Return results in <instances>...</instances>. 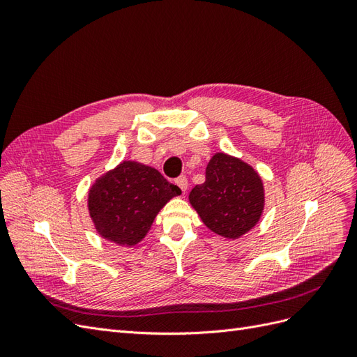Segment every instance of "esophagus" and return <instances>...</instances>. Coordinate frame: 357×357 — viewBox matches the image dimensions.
Returning a JSON list of instances; mask_svg holds the SVG:
<instances>
[{
  "label": "esophagus",
  "mask_w": 357,
  "mask_h": 357,
  "mask_svg": "<svg viewBox=\"0 0 357 357\" xmlns=\"http://www.w3.org/2000/svg\"><path fill=\"white\" fill-rule=\"evenodd\" d=\"M176 185L181 189V192H186L189 183H188V178L185 176H180V177L176 178Z\"/></svg>",
  "instance_id": "34e87169"
}]
</instances>
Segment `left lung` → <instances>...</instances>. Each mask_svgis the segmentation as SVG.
I'll return each instance as SVG.
<instances>
[{
	"instance_id": "left-lung-1",
	"label": "left lung",
	"mask_w": 357,
	"mask_h": 357,
	"mask_svg": "<svg viewBox=\"0 0 357 357\" xmlns=\"http://www.w3.org/2000/svg\"><path fill=\"white\" fill-rule=\"evenodd\" d=\"M189 199L207 228L225 238H236L261 218L262 180L243 160L218 153L205 169V181L192 189Z\"/></svg>"
}]
</instances>
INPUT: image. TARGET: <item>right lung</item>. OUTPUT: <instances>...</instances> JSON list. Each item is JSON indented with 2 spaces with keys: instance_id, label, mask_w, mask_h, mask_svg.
I'll list each match as a JSON object with an SVG mask.
<instances>
[{
  "instance_id": "obj_1",
  "label": "right lung",
  "mask_w": 357,
  "mask_h": 357,
  "mask_svg": "<svg viewBox=\"0 0 357 357\" xmlns=\"http://www.w3.org/2000/svg\"><path fill=\"white\" fill-rule=\"evenodd\" d=\"M180 193L155 168L122 162L92 186L89 211L104 238L134 245L144 238L159 210Z\"/></svg>"
}]
</instances>
